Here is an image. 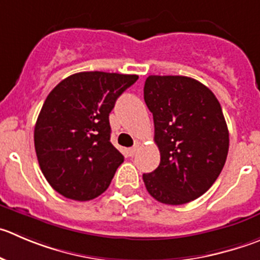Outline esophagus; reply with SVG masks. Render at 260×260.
<instances>
[{
	"label": "esophagus",
	"instance_id": "1",
	"mask_svg": "<svg viewBox=\"0 0 260 260\" xmlns=\"http://www.w3.org/2000/svg\"><path fill=\"white\" fill-rule=\"evenodd\" d=\"M140 147H142V143H140V142H137V143H135L134 147L130 148V149H128V154L132 155V157H134V155L137 154V153H138V150L140 149Z\"/></svg>",
	"mask_w": 260,
	"mask_h": 260
}]
</instances>
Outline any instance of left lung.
<instances>
[{"instance_id": "obj_1", "label": "left lung", "mask_w": 260, "mask_h": 260, "mask_svg": "<svg viewBox=\"0 0 260 260\" xmlns=\"http://www.w3.org/2000/svg\"><path fill=\"white\" fill-rule=\"evenodd\" d=\"M144 101L153 113L159 166L143 175L158 202L181 206L217 180L229 153V128L209 88L187 76H148Z\"/></svg>"}]
</instances>
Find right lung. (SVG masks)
Listing matches in <instances>:
<instances>
[{
    "instance_id": "obj_1",
    "label": "right lung",
    "mask_w": 260,
    "mask_h": 260,
    "mask_svg": "<svg viewBox=\"0 0 260 260\" xmlns=\"http://www.w3.org/2000/svg\"><path fill=\"white\" fill-rule=\"evenodd\" d=\"M138 75L84 71L52 89L34 127L39 167L65 198L85 202L107 190L123 155L111 143L108 116Z\"/></svg>"
}]
</instances>
